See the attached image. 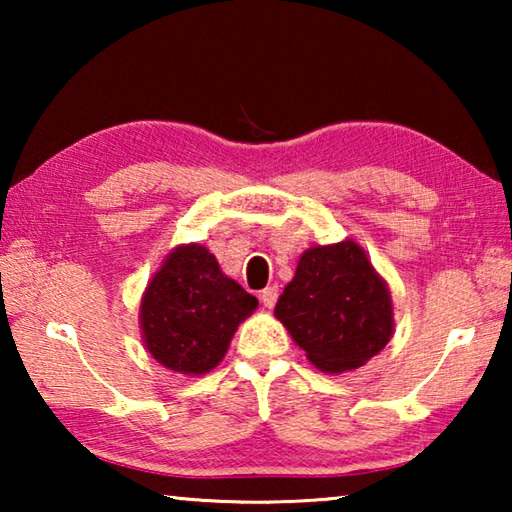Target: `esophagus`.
Returning a JSON list of instances; mask_svg holds the SVG:
<instances>
[{"label": "esophagus", "instance_id": "34e87169", "mask_svg": "<svg viewBox=\"0 0 512 512\" xmlns=\"http://www.w3.org/2000/svg\"><path fill=\"white\" fill-rule=\"evenodd\" d=\"M277 296H280V291H277V287H266L262 293H259V300H262V305L266 309H273L275 302H277Z\"/></svg>", "mask_w": 512, "mask_h": 512}]
</instances>
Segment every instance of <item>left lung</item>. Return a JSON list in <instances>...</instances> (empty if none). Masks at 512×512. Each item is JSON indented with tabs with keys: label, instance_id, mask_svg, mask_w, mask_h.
Returning a JSON list of instances; mask_svg holds the SVG:
<instances>
[{
	"label": "left lung",
	"instance_id": "8db88e82",
	"mask_svg": "<svg viewBox=\"0 0 512 512\" xmlns=\"http://www.w3.org/2000/svg\"><path fill=\"white\" fill-rule=\"evenodd\" d=\"M275 316L325 372L363 366L393 334L386 284L354 241L309 248L277 300Z\"/></svg>",
	"mask_w": 512,
	"mask_h": 512
}]
</instances>
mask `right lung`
Listing matches in <instances>:
<instances>
[{"mask_svg": "<svg viewBox=\"0 0 512 512\" xmlns=\"http://www.w3.org/2000/svg\"><path fill=\"white\" fill-rule=\"evenodd\" d=\"M257 298L225 277L203 246H180L149 284L140 307L146 348L169 370L203 375L223 359Z\"/></svg>", "mask_w": 512, "mask_h": 512, "instance_id": "add662e5", "label": "right lung"}]
</instances>
